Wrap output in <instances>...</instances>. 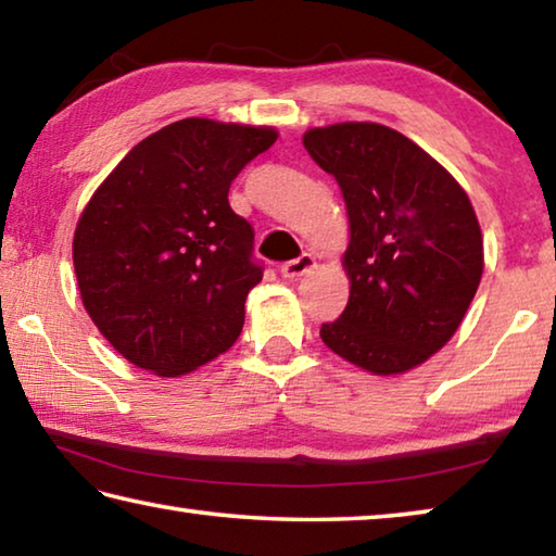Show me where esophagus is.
<instances>
[{
  "label": "esophagus",
  "instance_id": "esophagus-1",
  "mask_svg": "<svg viewBox=\"0 0 556 556\" xmlns=\"http://www.w3.org/2000/svg\"><path fill=\"white\" fill-rule=\"evenodd\" d=\"M316 265V260H314V255H308V252H304V255H299L296 260H289V262H285V265H281V277L285 279H299V277H304L308 269H312Z\"/></svg>",
  "mask_w": 556,
  "mask_h": 556
}]
</instances>
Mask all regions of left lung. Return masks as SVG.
<instances>
[{"label": "left lung", "mask_w": 556, "mask_h": 556, "mask_svg": "<svg viewBox=\"0 0 556 556\" xmlns=\"http://www.w3.org/2000/svg\"><path fill=\"white\" fill-rule=\"evenodd\" d=\"M304 147L341 186L351 296L324 343L375 375L417 368L464 321L483 238L464 188L437 159L375 122L308 129Z\"/></svg>", "instance_id": "left-lung-1"}]
</instances>
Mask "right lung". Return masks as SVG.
<instances>
[{
	"mask_svg": "<svg viewBox=\"0 0 556 556\" xmlns=\"http://www.w3.org/2000/svg\"><path fill=\"white\" fill-rule=\"evenodd\" d=\"M275 142L271 127L178 119L92 193L73 238L75 277L92 324L137 368L176 378L238 341L265 267L228 191Z\"/></svg>",
	"mask_w": 556,
	"mask_h": 556,
	"instance_id": "obj_1",
	"label": "right lung"
}]
</instances>
